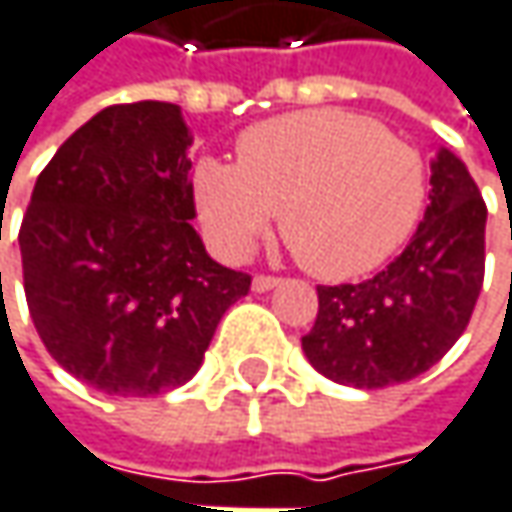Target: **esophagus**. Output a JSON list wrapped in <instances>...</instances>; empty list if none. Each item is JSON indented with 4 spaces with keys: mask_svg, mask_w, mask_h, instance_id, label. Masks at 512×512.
<instances>
[{
    "mask_svg": "<svg viewBox=\"0 0 512 512\" xmlns=\"http://www.w3.org/2000/svg\"><path fill=\"white\" fill-rule=\"evenodd\" d=\"M274 285H279V276H271V274H256L253 276V291H271Z\"/></svg>",
    "mask_w": 512,
    "mask_h": 512,
    "instance_id": "obj_1",
    "label": "esophagus"
}]
</instances>
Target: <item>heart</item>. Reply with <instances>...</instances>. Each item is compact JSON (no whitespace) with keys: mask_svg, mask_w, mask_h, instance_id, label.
Listing matches in <instances>:
<instances>
[{"mask_svg":"<svg viewBox=\"0 0 512 512\" xmlns=\"http://www.w3.org/2000/svg\"><path fill=\"white\" fill-rule=\"evenodd\" d=\"M238 163L198 168L201 215L227 256H241L279 212L294 259L320 279L376 271L417 227L425 165L402 139L347 110H303L253 125Z\"/></svg>","mask_w":512,"mask_h":512,"instance_id":"heart-1","label":"heart"}]
</instances>
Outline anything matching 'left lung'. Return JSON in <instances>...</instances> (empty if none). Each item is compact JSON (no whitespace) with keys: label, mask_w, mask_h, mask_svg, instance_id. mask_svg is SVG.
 <instances>
[{"label":"left lung","mask_w":512,"mask_h":512,"mask_svg":"<svg viewBox=\"0 0 512 512\" xmlns=\"http://www.w3.org/2000/svg\"><path fill=\"white\" fill-rule=\"evenodd\" d=\"M428 209L411 244L373 279L317 285L303 352L326 379L376 390L417 379L469 326L484 285L487 203L452 151L431 165Z\"/></svg>","instance_id":"1"}]
</instances>
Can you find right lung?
<instances>
[{"mask_svg":"<svg viewBox=\"0 0 512 512\" xmlns=\"http://www.w3.org/2000/svg\"><path fill=\"white\" fill-rule=\"evenodd\" d=\"M192 136L168 101L113 104L40 171L19 227L40 341L110 396H157L201 367L250 274L209 259L189 224Z\"/></svg>","mask_w":512,"mask_h":512,"instance_id":"add662e5","label":"right lung"}]
</instances>
